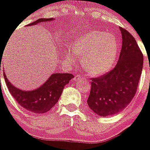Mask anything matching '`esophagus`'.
<instances>
[{
    "label": "esophagus",
    "mask_w": 150,
    "mask_h": 150,
    "mask_svg": "<svg viewBox=\"0 0 150 150\" xmlns=\"http://www.w3.org/2000/svg\"><path fill=\"white\" fill-rule=\"evenodd\" d=\"M75 78H77V79H78V80H80V79H83V78H84V77L82 76V75H78L76 77H75Z\"/></svg>",
    "instance_id": "1"
}]
</instances>
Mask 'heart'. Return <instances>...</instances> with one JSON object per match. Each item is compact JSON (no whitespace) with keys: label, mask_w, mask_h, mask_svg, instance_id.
Masks as SVG:
<instances>
[{"label":"heart","mask_w":150,"mask_h":150,"mask_svg":"<svg viewBox=\"0 0 150 150\" xmlns=\"http://www.w3.org/2000/svg\"><path fill=\"white\" fill-rule=\"evenodd\" d=\"M117 42L114 36L93 30L78 38L69 53L72 61L83 57L81 65L89 73L101 75L110 71L117 60Z\"/></svg>","instance_id":"b5f03b06"}]
</instances>
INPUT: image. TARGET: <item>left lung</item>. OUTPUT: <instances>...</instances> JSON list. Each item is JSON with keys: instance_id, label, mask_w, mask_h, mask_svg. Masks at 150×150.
I'll return each instance as SVG.
<instances>
[{"instance_id": "obj_1", "label": "left lung", "mask_w": 150, "mask_h": 150, "mask_svg": "<svg viewBox=\"0 0 150 150\" xmlns=\"http://www.w3.org/2000/svg\"><path fill=\"white\" fill-rule=\"evenodd\" d=\"M120 29L122 43L118 63L109 72L91 78L87 104L101 117L117 114L130 103L142 72L144 56L137 42L128 30Z\"/></svg>"}]
</instances>
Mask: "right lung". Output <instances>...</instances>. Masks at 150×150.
Here are the masks:
<instances>
[{"mask_svg":"<svg viewBox=\"0 0 150 150\" xmlns=\"http://www.w3.org/2000/svg\"><path fill=\"white\" fill-rule=\"evenodd\" d=\"M54 19V18H40L27 26H31ZM4 77L8 90L16 102L26 110L41 114L51 110L58 102L64 86L74 78V75L69 73H54L42 86L31 91H25L15 87L8 80L4 72Z\"/></svg>","mask_w":150,"mask_h":150,"instance_id":"right-lung-1","label":"right lung"}]
</instances>
